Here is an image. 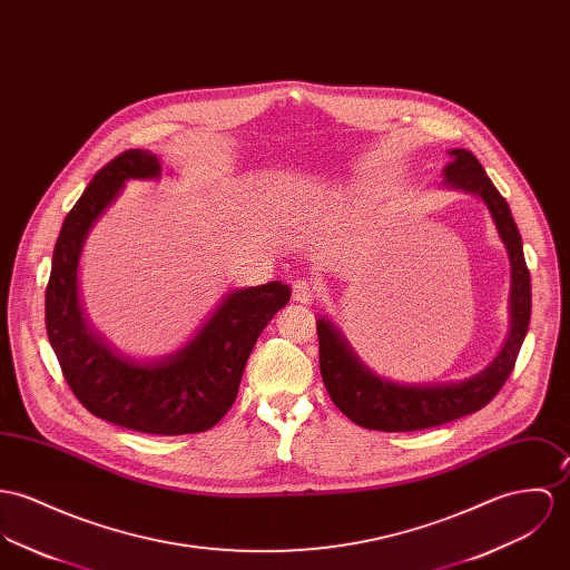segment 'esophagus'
Here are the masks:
<instances>
[{
	"mask_svg": "<svg viewBox=\"0 0 570 570\" xmlns=\"http://www.w3.org/2000/svg\"><path fill=\"white\" fill-rule=\"evenodd\" d=\"M292 296L301 305H311L317 298V289H315V285L311 283L309 278H298L292 285Z\"/></svg>",
	"mask_w": 570,
	"mask_h": 570,
	"instance_id": "esophagus-1",
	"label": "esophagus"
}]
</instances>
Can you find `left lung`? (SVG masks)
Instances as JSON below:
<instances>
[{
    "instance_id": "left-lung-1",
    "label": "left lung",
    "mask_w": 570,
    "mask_h": 570,
    "mask_svg": "<svg viewBox=\"0 0 570 570\" xmlns=\"http://www.w3.org/2000/svg\"><path fill=\"white\" fill-rule=\"evenodd\" d=\"M453 160L444 167V185L479 196L492 213L497 230L512 263V326L499 357L479 374L460 383L405 385L374 374L351 351L344 335L331 320L320 317V372L324 387L337 410L355 424L374 431H417L446 424L485 407L517 365L522 340L531 317V281L522 255V239L505 198L488 178L476 156L468 150H451Z\"/></svg>"
}]
</instances>
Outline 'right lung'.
I'll return each mask as SVG.
<instances>
[{"label":"right lung","instance_id":"add662e5","mask_svg":"<svg viewBox=\"0 0 570 570\" xmlns=\"http://www.w3.org/2000/svg\"><path fill=\"white\" fill-rule=\"evenodd\" d=\"M148 150H126L94 176L67 213L53 248L46 289V326L62 376L85 410L124 429L153 435L203 433L233 407L246 362L265 324L289 303L281 281L230 292L200 333L158 362L119 355L96 333L78 301L82 244L124 183L158 178Z\"/></svg>","mask_w":570,"mask_h":570}]
</instances>
